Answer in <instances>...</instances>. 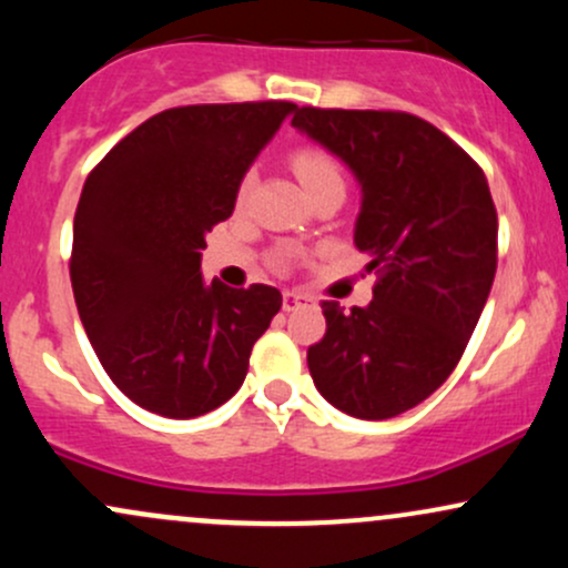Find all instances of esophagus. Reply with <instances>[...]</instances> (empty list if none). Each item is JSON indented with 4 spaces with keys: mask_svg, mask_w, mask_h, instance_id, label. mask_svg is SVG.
Returning a JSON list of instances; mask_svg holds the SVG:
<instances>
[{
    "mask_svg": "<svg viewBox=\"0 0 568 568\" xmlns=\"http://www.w3.org/2000/svg\"><path fill=\"white\" fill-rule=\"evenodd\" d=\"M306 302H310V296H306V293H302V291H283V310L285 312L296 310V306H302Z\"/></svg>",
    "mask_w": 568,
    "mask_h": 568,
    "instance_id": "1",
    "label": "esophagus"
}]
</instances>
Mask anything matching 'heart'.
<instances>
[{
    "label": "heart",
    "mask_w": 568,
    "mask_h": 568,
    "mask_svg": "<svg viewBox=\"0 0 568 568\" xmlns=\"http://www.w3.org/2000/svg\"><path fill=\"white\" fill-rule=\"evenodd\" d=\"M293 171H296L298 181L306 186V192L317 189L321 184H328V181H342V165L331 152H325L321 146H302L293 152L291 158ZM253 186V173H245L243 181H240V200H245V194L251 192Z\"/></svg>",
    "instance_id": "obj_1"
}]
</instances>
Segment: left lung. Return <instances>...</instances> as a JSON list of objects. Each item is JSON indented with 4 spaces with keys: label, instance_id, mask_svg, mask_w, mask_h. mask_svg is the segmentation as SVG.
Returning a JSON list of instances; mask_svg holds the SVG:
<instances>
[{
    "label": "left lung",
    "instance_id": "left-lung-1",
    "mask_svg": "<svg viewBox=\"0 0 568 568\" xmlns=\"http://www.w3.org/2000/svg\"><path fill=\"white\" fill-rule=\"evenodd\" d=\"M363 186L355 245L376 272L368 306L323 302L306 366L331 406L389 419L452 376L497 272V207L480 165L422 116L298 106L291 120Z\"/></svg>",
    "mask_w": 568,
    "mask_h": 568
}]
</instances>
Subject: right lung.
Here are the masks:
<instances>
[{"label": "right lung", "mask_w": 568, "mask_h": 568, "mask_svg": "<svg viewBox=\"0 0 568 568\" xmlns=\"http://www.w3.org/2000/svg\"><path fill=\"white\" fill-rule=\"evenodd\" d=\"M296 103H194L149 116L90 171L69 275L98 361L130 400L194 419L237 393L283 296L202 283L205 234Z\"/></svg>", "instance_id": "right-lung-1"}]
</instances>
